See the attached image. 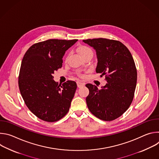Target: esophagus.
Segmentation results:
<instances>
[{"label": "esophagus", "instance_id": "1", "mask_svg": "<svg viewBox=\"0 0 159 159\" xmlns=\"http://www.w3.org/2000/svg\"><path fill=\"white\" fill-rule=\"evenodd\" d=\"M77 87L79 88H80V87L84 86V85H85L84 83H82V82H77Z\"/></svg>", "mask_w": 159, "mask_h": 159}]
</instances>
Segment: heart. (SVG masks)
Returning a JSON list of instances; mask_svg holds the SVG:
<instances>
[{
    "instance_id": "heart-1",
    "label": "heart",
    "mask_w": 159,
    "mask_h": 159,
    "mask_svg": "<svg viewBox=\"0 0 159 159\" xmlns=\"http://www.w3.org/2000/svg\"><path fill=\"white\" fill-rule=\"evenodd\" d=\"M77 52L82 58H84L89 55H93L92 50L87 46H84V45L79 47L77 48Z\"/></svg>"
}]
</instances>
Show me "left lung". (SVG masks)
I'll use <instances>...</instances> for the list:
<instances>
[{
	"mask_svg": "<svg viewBox=\"0 0 159 159\" xmlns=\"http://www.w3.org/2000/svg\"><path fill=\"white\" fill-rule=\"evenodd\" d=\"M83 41L96 50V71L105 75L107 82L100 89L93 84L85 85L89 90L87 107L100 120L112 121L121 116L132 102L137 80L134 60L119 41L95 38Z\"/></svg>",
	"mask_w": 159,
	"mask_h": 159,
	"instance_id": "left-lung-1",
	"label": "left lung"
}]
</instances>
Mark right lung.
Returning <instances> with one entry per match:
<instances>
[{
	"mask_svg": "<svg viewBox=\"0 0 159 159\" xmlns=\"http://www.w3.org/2000/svg\"><path fill=\"white\" fill-rule=\"evenodd\" d=\"M77 41L52 39L35 43L22 58L18 80L20 94L29 109L44 121H58L69 110L77 84L68 80L58 85L52 75L61 67L65 52Z\"/></svg>",
	"mask_w": 159,
	"mask_h": 159,
	"instance_id": "add662e5",
	"label": "right lung"
}]
</instances>
